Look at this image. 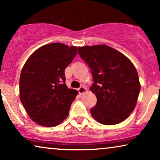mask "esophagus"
<instances>
[{
	"label": "esophagus",
	"instance_id": "obj_1",
	"mask_svg": "<svg viewBox=\"0 0 160 160\" xmlns=\"http://www.w3.org/2000/svg\"><path fill=\"white\" fill-rule=\"evenodd\" d=\"M85 91H86V88H85V87H80L78 89V93L80 94V95H82L83 93H84Z\"/></svg>",
	"mask_w": 160,
	"mask_h": 160
}]
</instances>
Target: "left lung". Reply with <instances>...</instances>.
I'll return each instance as SVG.
<instances>
[{"label": "left lung", "mask_w": 160, "mask_h": 160, "mask_svg": "<svg viewBox=\"0 0 160 160\" xmlns=\"http://www.w3.org/2000/svg\"><path fill=\"white\" fill-rule=\"evenodd\" d=\"M78 53L91 69L90 89L97 103L90 109L94 119L106 125L123 122L134 110L141 85L132 62L106 45L78 48Z\"/></svg>", "instance_id": "left-lung-1"}]
</instances>
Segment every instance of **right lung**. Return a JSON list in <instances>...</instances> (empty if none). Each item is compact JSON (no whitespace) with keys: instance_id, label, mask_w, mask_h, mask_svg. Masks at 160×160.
I'll list each match as a JSON object with an SVG mask.
<instances>
[{"instance_id":"right-lung-1","label":"right lung","mask_w":160,"mask_h":160,"mask_svg":"<svg viewBox=\"0 0 160 160\" xmlns=\"http://www.w3.org/2000/svg\"><path fill=\"white\" fill-rule=\"evenodd\" d=\"M76 53V47L52 43L39 48L26 61L19 78L20 100L37 124L54 127L68 116L78 92L68 89L65 69Z\"/></svg>"}]
</instances>
